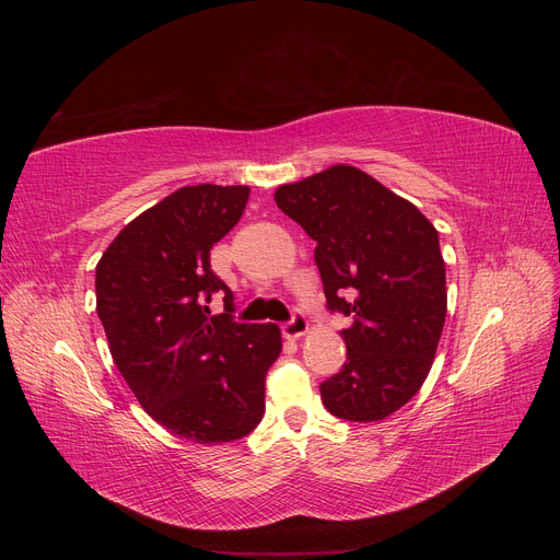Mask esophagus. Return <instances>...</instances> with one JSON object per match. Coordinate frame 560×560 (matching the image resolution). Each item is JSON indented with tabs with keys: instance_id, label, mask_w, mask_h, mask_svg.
<instances>
[{
	"instance_id": "obj_1",
	"label": "esophagus",
	"mask_w": 560,
	"mask_h": 560,
	"mask_svg": "<svg viewBox=\"0 0 560 560\" xmlns=\"http://www.w3.org/2000/svg\"><path fill=\"white\" fill-rule=\"evenodd\" d=\"M303 334H308V319L306 315H294L287 325H282V336L284 338H301Z\"/></svg>"
}]
</instances>
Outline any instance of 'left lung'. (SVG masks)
Returning a JSON list of instances; mask_svg holds the SVG:
<instances>
[{
    "instance_id": "1",
    "label": "left lung",
    "mask_w": 560,
    "mask_h": 560,
    "mask_svg": "<svg viewBox=\"0 0 560 560\" xmlns=\"http://www.w3.org/2000/svg\"><path fill=\"white\" fill-rule=\"evenodd\" d=\"M317 243L327 306L350 317L348 360L319 385L336 418L378 422L425 383L446 322V266L430 219L354 165L276 189Z\"/></svg>"
}]
</instances>
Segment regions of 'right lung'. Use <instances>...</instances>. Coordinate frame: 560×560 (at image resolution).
I'll return each mask as SVG.
<instances>
[{"label": "right lung", "instance_id": "right-lung-1", "mask_svg": "<svg viewBox=\"0 0 560 560\" xmlns=\"http://www.w3.org/2000/svg\"><path fill=\"white\" fill-rule=\"evenodd\" d=\"M249 186L196 184L121 229L95 266V308L132 395L194 444L235 442L259 425L264 378L282 350L278 325L231 319L233 294L210 249L241 222ZM225 294L226 314L207 303Z\"/></svg>", "mask_w": 560, "mask_h": 560}]
</instances>
